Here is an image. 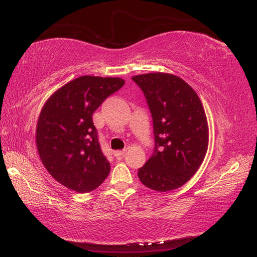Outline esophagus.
<instances>
[{
  "label": "esophagus",
  "mask_w": 257,
  "mask_h": 257,
  "mask_svg": "<svg viewBox=\"0 0 257 257\" xmlns=\"http://www.w3.org/2000/svg\"><path fill=\"white\" fill-rule=\"evenodd\" d=\"M124 153H125V150H122V151H114V152H113V154H114L115 158H119V156H122Z\"/></svg>",
  "instance_id": "esophagus-1"
}]
</instances>
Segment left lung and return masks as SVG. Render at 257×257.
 <instances>
[{
  "label": "left lung",
  "instance_id": "1",
  "mask_svg": "<svg viewBox=\"0 0 257 257\" xmlns=\"http://www.w3.org/2000/svg\"><path fill=\"white\" fill-rule=\"evenodd\" d=\"M153 118V155L138 169L143 185L170 191L185 185L201 167L208 146V125L196 92L178 76L153 72L133 77Z\"/></svg>",
  "mask_w": 257,
  "mask_h": 257
}]
</instances>
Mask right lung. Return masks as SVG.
<instances>
[{
	"label": "right lung",
	"mask_w": 257,
	"mask_h": 257,
	"mask_svg": "<svg viewBox=\"0 0 257 257\" xmlns=\"http://www.w3.org/2000/svg\"><path fill=\"white\" fill-rule=\"evenodd\" d=\"M123 84L121 78L78 77L52 94L43 106L36 125L38 155L50 175L68 189L88 193L110 173L92 116Z\"/></svg>",
	"instance_id": "add662e5"
}]
</instances>
